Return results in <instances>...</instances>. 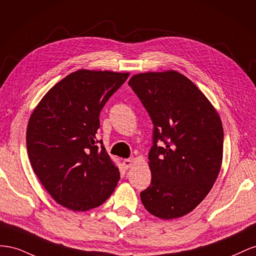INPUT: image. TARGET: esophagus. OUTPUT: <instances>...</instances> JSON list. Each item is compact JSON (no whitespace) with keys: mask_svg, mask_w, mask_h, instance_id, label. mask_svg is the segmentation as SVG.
Instances as JSON below:
<instances>
[{"mask_svg":"<svg viewBox=\"0 0 256 256\" xmlns=\"http://www.w3.org/2000/svg\"><path fill=\"white\" fill-rule=\"evenodd\" d=\"M123 166H124V168L126 170H128L130 166L133 165V160H130V158H126V160H123Z\"/></svg>","mask_w":256,"mask_h":256,"instance_id":"1","label":"esophagus"}]
</instances>
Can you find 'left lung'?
<instances>
[{"label":"left lung","instance_id":"left-lung-1","mask_svg":"<svg viewBox=\"0 0 256 256\" xmlns=\"http://www.w3.org/2000/svg\"><path fill=\"white\" fill-rule=\"evenodd\" d=\"M153 123L151 184L140 193L149 212L164 220L184 216L214 186L223 158V128L208 98L176 70L130 79Z\"/></svg>","mask_w":256,"mask_h":256}]
</instances>
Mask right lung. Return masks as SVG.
Listing matches in <instances>:
<instances>
[{
	"instance_id": "add662e5",
	"label": "right lung",
	"mask_w": 256,
	"mask_h": 256,
	"mask_svg": "<svg viewBox=\"0 0 256 256\" xmlns=\"http://www.w3.org/2000/svg\"><path fill=\"white\" fill-rule=\"evenodd\" d=\"M128 72L79 70L54 84L33 110L26 130L32 168L65 208L100 206L120 179L118 167L98 144L100 114Z\"/></svg>"
}]
</instances>
